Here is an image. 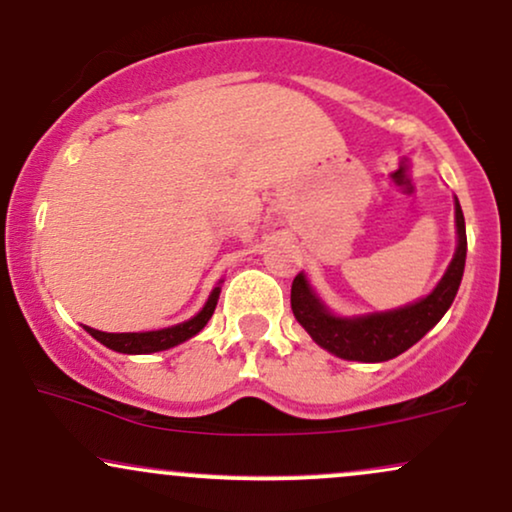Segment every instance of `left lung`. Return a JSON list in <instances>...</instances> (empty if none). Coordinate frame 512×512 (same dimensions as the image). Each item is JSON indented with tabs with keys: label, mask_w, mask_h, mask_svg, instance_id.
Masks as SVG:
<instances>
[{
	"label": "left lung",
	"mask_w": 512,
	"mask_h": 512,
	"mask_svg": "<svg viewBox=\"0 0 512 512\" xmlns=\"http://www.w3.org/2000/svg\"><path fill=\"white\" fill-rule=\"evenodd\" d=\"M455 225H457V251L450 266L435 290L423 300L389 312L363 314V317H336L319 300L309 285L307 275L300 273L292 280L290 304L295 319L321 348L343 360L358 363H384L409 350L421 341L438 321L445 317L462 283L464 261H467V229L464 215L455 198Z\"/></svg>",
	"instance_id": "8db88e82"
}]
</instances>
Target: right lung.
I'll list each match as a JSON object with an SVG mask.
<instances>
[{
  "label": "right lung",
  "instance_id": "1",
  "mask_svg": "<svg viewBox=\"0 0 512 512\" xmlns=\"http://www.w3.org/2000/svg\"><path fill=\"white\" fill-rule=\"evenodd\" d=\"M217 300H220V287L210 292L208 302L205 307L195 314L193 319L183 321V324L169 326V329H159V331H142V333H106V331H96L91 326H84L96 341L103 343L106 348L116 350V353H128V355H145V353H159V350H169L179 343L193 338L195 333L203 331V326L208 324L212 312H215Z\"/></svg>",
  "mask_w": 512,
  "mask_h": 512
}]
</instances>
